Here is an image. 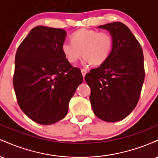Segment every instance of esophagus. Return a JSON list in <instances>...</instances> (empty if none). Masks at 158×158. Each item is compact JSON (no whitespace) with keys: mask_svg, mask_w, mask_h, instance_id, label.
I'll list each match as a JSON object with an SVG mask.
<instances>
[{"mask_svg":"<svg viewBox=\"0 0 158 158\" xmlns=\"http://www.w3.org/2000/svg\"><path fill=\"white\" fill-rule=\"evenodd\" d=\"M81 74H82L83 77H85V74L87 73V70H85V69H81Z\"/></svg>","mask_w":158,"mask_h":158,"instance_id":"34e87169","label":"esophagus"}]
</instances>
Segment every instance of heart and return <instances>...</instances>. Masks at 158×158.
Wrapping results in <instances>:
<instances>
[{
    "instance_id": "1",
    "label": "heart",
    "mask_w": 158,
    "mask_h": 158,
    "mask_svg": "<svg viewBox=\"0 0 158 158\" xmlns=\"http://www.w3.org/2000/svg\"><path fill=\"white\" fill-rule=\"evenodd\" d=\"M71 42H64L61 51L68 62L74 64L85 56V64L101 65L108 60L111 54L114 39L108 32L80 29L70 35Z\"/></svg>"
}]
</instances>
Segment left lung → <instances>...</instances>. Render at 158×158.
<instances>
[{
    "label": "left lung",
    "instance_id": "left-lung-1",
    "mask_svg": "<svg viewBox=\"0 0 158 158\" xmlns=\"http://www.w3.org/2000/svg\"><path fill=\"white\" fill-rule=\"evenodd\" d=\"M111 34V54L85 80L90 88V101L98 118L109 123L126 118L138 102L145 78L144 58L139 41L121 22L101 25Z\"/></svg>",
    "mask_w": 158,
    "mask_h": 158
}]
</instances>
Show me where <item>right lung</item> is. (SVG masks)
<instances>
[{
	"label": "right lung",
	"mask_w": 158,
	"mask_h": 158,
	"mask_svg": "<svg viewBox=\"0 0 158 158\" xmlns=\"http://www.w3.org/2000/svg\"><path fill=\"white\" fill-rule=\"evenodd\" d=\"M65 36L63 29L35 27L15 54L13 87L18 103L27 117L41 125L64 118L83 81L80 69L72 66L61 51Z\"/></svg>",
	"instance_id": "obj_1"
}]
</instances>
